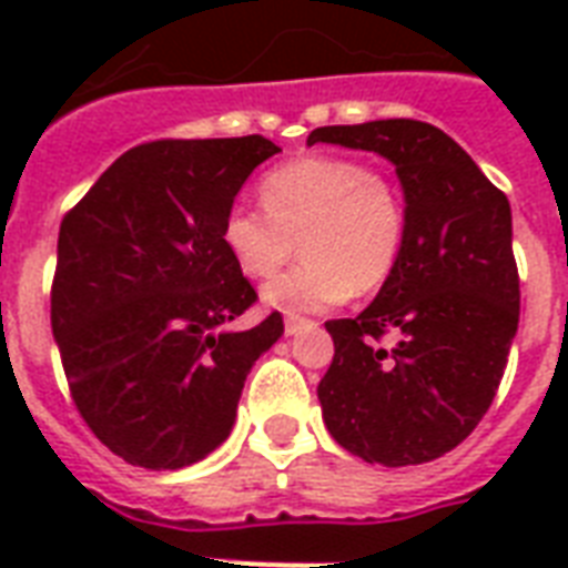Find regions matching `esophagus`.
Here are the masks:
<instances>
[{
  "label": "esophagus",
  "instance_id": "34e87169",
  "mask_svg": "<svg viewBox=\"0 0 568 568\" xmlns=\"http://www.w3.org/2000/svg\"><path fill=\"white\" fill-rule=\"evenodd\" d=\"M312 321L303 318V315H285V333L288 336H294V333H301L303 327H310Z\"/></svg>",
  "mask_w": 568,
  "mask_h": 568
}]
</instances>
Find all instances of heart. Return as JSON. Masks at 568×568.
<instances>
[{
	"label": "heart",
	"instance_id": "obj_1",
	"mask_svg": "<svg viewBox=\"0 0 568 568\" xmlns=\"http://www.w3.org/2000/svg\"><path fill=\"white\" fill-rule=\"evenodd\" d=\"M261 209L232 203L221 241L250 280H271L294 256L303 262L265 288L271 306L315 312L374 294L400 265L409 230L404 191L351 155H301L258 180Z\"/></svg>",
	"mask_w": 568,
	"mask_h": 568
}]
</instances>
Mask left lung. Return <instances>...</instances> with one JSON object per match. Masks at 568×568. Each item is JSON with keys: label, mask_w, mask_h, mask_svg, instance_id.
I'll list each match as a JSON object with an SVG mask.
<instances>
[{"label": "left lung", "mask_w": 568, "mask_h": 568, "mask_svg": "<svg viewBox=\"0 0 568 568\" xmlns=\"http://www.w3.org/2000/svg\"><path fill=\"white\" fill-rule=\"evenodd\" d=\"M318 141L386 155L409 214L400 265L372 306L327 321L336 354L318 383L324 424L365 463H430L493 406L519 329L510 203L422 120L321 126L310 135Z\"/></svg>", "instance_id": "1"}]
</instances>
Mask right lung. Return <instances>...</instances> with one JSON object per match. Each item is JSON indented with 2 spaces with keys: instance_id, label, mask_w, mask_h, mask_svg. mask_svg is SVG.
Wrapping results in <instances>:
<instances>
[{
  "instance_id": "right-lung-1",
  "label": "right lung",
  "mask_w": 568,
  "mask_h": 568,
  "mask_svg": "<svg viewBox=\"0 0 568 568\" xmlns=\"http://www.w3.org/2000/svg\"><path fill=\"white\" fill-rule=\"evenodd\" d=\"M262 135L162 138L123 153L64 214L52 333L75 409L132 466L182 468L232 430L250 368L283 336L271 312L230 327L258 294L221 241Z\"/></svg>"
}]
</instances>
